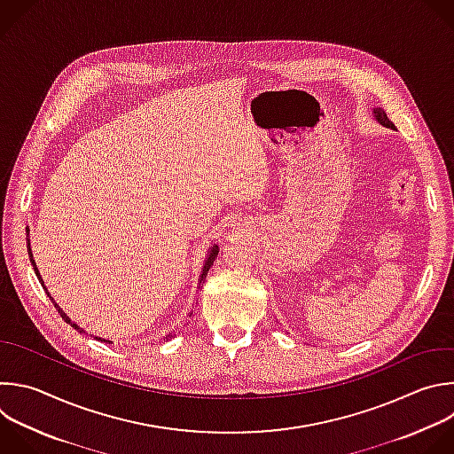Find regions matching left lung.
<instances>
[{
  "label": "left lung",
  "instance_id": "1",
  "mask_svg": "<svg viewBox=\"0 0 454 454\" xmlns=\"http://www.w3.org/2000/svg\"><path fill=\"white\" fill-rule=\"evenodd\" d=\"M374 117H376L383 126H387V128H395V126H394V122L387 117V112H385V110L376 108V110H374Z\"/></svg>",
  "mask_w": 454,
  "mask_h": 454
}]
</instances>
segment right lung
Segmentation results:
<instances>
[{
	"instance_id": "obj_1",
	"label": "right lung",
	"mask_w": 454,
	"mask_h": 454,
	"mask_svg": "<svg viewBox=\"0 0 454 454\" xmlns=\"http://www.w3.org/2000/svg\"><path fill=\"white\" fill-rule=\"evenodd\" d=\"M217 253H219V251H217V246H214V247H212V251H210V254H208V258H207V262H205V267H203V272H201V279H200V283H205V278H207V274H208V269H210V267H212V265H214V260H215V258H217ZM28 254H30V256H32V251H30V240H28ZM30 260H32V265H34V269H35V274H37V278H39V281H41V283H43V279H41V274H39V270H37V267H35V262H34V258H30ZM43 288H44V290H46V286H44V283H43ZM46 294H48V292H46ZM48 295H50V294H48ZM50 299H51V295H50ZM53 305H55V309H57V310H59V314H60V317H62V319H64V321H66V323H69V325H71V326H73V328H76V330H80V328H78V326H76V325H74V323H71V321H69V317H67V316H66V314H64V312H62V310H60V309H59V305H57V303H55V301H53ZM98 340H101V339H98Z\"/></svg>"
}]
</instances>
